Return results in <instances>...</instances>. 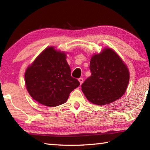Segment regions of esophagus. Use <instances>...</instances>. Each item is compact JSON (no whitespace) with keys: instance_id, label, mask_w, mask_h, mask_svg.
Returning <instances> with one entry per match:
<instances>
[{"instance_id":"obj_1","label":"esophagus","mask_w":150,"mask_h":150,"mask_svg":"<svg viewBox=\"0 0 150 150\" xmlns=\"http://www.w3.org/2000/svg\"><path fill=\"white\" fill-rule=\"evenodd\" d=\"M79 81L80 85H82V83H83V78H79Z\"/></svg>"}]
</instances>
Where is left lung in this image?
<instances>
[{
    "label": "left lung",
    "mask_w": 150,
    "mask_h": 150,
    "mask_svg": "<svg viewBox=\"0 0 150 150\" xmlns=\"http://www.w3.org/2000/svg\"><path fill=\"white\" fill-rule=\"evenodd\" d=\"M91 75L81 85L89 102L105 105L119 99L125 93L130 80L128 68L112 48L105 47L93 54L90 62Z\"/></svg>",
    "instance_id": "left-lung-1"
}]
</instances>
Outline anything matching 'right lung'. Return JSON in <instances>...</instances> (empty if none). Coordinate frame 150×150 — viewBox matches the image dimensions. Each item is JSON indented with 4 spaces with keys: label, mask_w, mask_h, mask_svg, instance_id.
Here are the masks:
<instances>
[{
    "label": "right lung",
    "mask_w": 150,
    "mask_h": 150,
    "mask_svg": "<svg viewBox=\"0 0 150 150\" xmlns=\"http://www.w3.org/2000/svg\"><path fill=\"white\" fill-rule=\"evenodd\" d=\"M66 53L50 46L42 52L25 72V85L38 103L50 107L65 103L69 94L79 86L71 76Z\"/></svg>",
    "instance_id": "right-lung-1"
}]
</instances>
